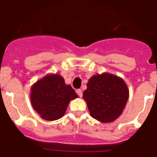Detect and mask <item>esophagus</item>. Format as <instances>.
<instances>
[{"label":"esophagus","mask_w":157,"mask_h":157,"mask_svg":"<svg viewBox=\"0 0 157 157\" xmlns=\"http://www.w3.org/2000/svg\"><path fill=\"white\" fill-rule=\"evenodd\" d=\"M76 92H77V94L78 96H79L80 98H82V90L78 89V90L76 91Z\"/></svg>","instance_id":"1"}]
</instances>
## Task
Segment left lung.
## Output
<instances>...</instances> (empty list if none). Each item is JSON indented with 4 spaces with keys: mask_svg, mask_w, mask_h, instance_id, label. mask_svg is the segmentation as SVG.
<instances>
[{
    "mask_svg": "<svg viewBox=\"0 0 157 157\" xmlns=\"http://www.w3.org/2000/svg\"><path fill=\"white\" fill-rule=\"evenodd\" d=\"M128 98L124 81L108 73L93 76L83 93L90 116L102 123L116 120L123 112Z\"/></svg>",
    "mask_w": 157,
    "mask_h": 157,
    "instance_id": "1",
    "label": "left lung"
}]
</instances>
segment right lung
Returning <instances> with one entry per match:
<instances>
[{"label": "right lung", "mask_w": 157, "mask_h": 157, "mask_svg": "<svg viewBox=\"0 0 157 157\" xmlns=\"http://www.w3.org/2000/svg\"><path fill=\"white\" fill-rule=\"evenodd\" d=\"M77 94L59 75H47L31 88L30 101L34 110L46 120H56L64 115L71 100Z\"/></svg>", "instance_id": "obj_1"}]
</instances>
